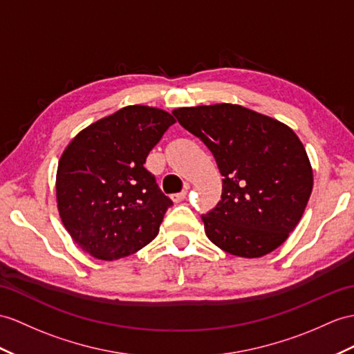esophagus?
<instances>
[{"label":"esophagus","instance_id":"esophagus-1","mask_svg":"<svg viewBox=\"0 0 354 354\" xmlns=\"http://www.w3.org/2000/svg\"><path fill=\"white\" fill-rule=\"evenodd\" d=\"M187 186L183 189V191L182 192H180V194H174V195H172L171 198H172V201H174V203H180V201H183L185 200V198H186V195H187Z\"/></svg>","mask_w":354,"mask_h":354}]
</instances>
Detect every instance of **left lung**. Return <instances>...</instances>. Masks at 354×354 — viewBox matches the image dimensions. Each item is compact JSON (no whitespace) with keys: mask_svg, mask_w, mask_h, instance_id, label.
<instances>
[{"mask_svg":"<svg viewBox=\"0 0 354 354\" xmlns=\"http://www.w3.org/2000/svg\"><path fill=\"white\" fill-rule=\"evenodd\" d=\"M216 159L222 200L203 214L205 236L231 255L258 258L288 239L314 186L313 167L291 127L232 103L172 111Z\"/></svg>","mask_w":354,"mask_h":354,"instance_id":"obj_1","label":"left lung"}]
</instances>
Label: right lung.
I'll return each mask as SVG.
<instances>
[{"label": "right lung", "mask_w": 354, "mask_h": 354, "mask_svg": "<svg viewBox=\"0 0 354 354\" xmlns=\"http://www.w3.org/2000/svg\"><path fill=\"white\" fill-rule=\"evenodd\" d=\"M169 112L129 105L77 133L57 168V207L73 242L97 260L135 254L158 236L172 201L145 159L168 127Z\"/></svg>", "instance_id": "obj_1"}]
</instances>
